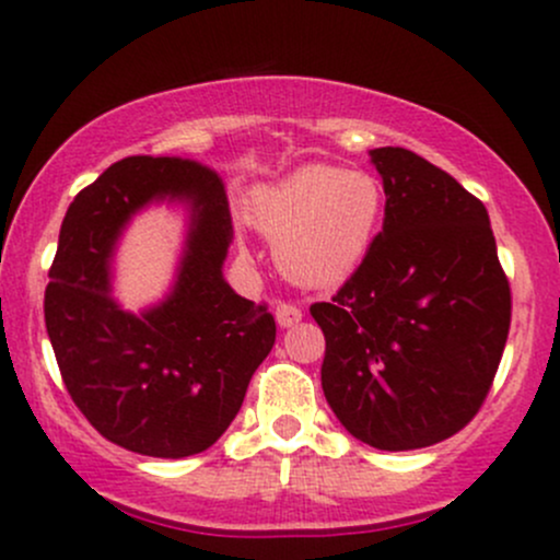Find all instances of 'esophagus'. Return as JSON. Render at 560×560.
I'll use <instances>...</instances> for the list:
<instances>
[{
	"label": "esophagus",
	"instance_id": "esophagus-1",
	"mask_svg": "<svg viewBox=\"0 0 560 560\" xmlns=\"http://www.w3.org/2000/svg\"><path fill=\"white\" fill-rule=\"evenodd\" d=\"M276 320H279V326H294V324H300L302 320V311L298 305H292V302H279V305H276Z\"/></svg>",
	"mask_w": 560,
	"mask_h": 560
}]
</instances>
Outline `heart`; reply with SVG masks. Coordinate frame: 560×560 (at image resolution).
Segmentation results:
<instances>
[{
	"mask_svg": "<svg viewBox=\"0 0 560 560\" xmlns=\"http://www.w3.org/2000/svg\"><path fill=\"white\" fill-rule=\"evenodd\" d=\"M384 186L374 173L305 165L244 197V221L276 240L281 273L305 287L345 281L374 244L384 215Z\"/></svg>",
	"mask_w": 560,
	"mask_h": 560,
	"instance_id": "1",
	"label": "heart"
}]
</instances>
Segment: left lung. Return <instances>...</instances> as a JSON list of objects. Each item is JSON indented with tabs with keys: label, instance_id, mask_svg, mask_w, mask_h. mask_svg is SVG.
<instances>
[{
	"label": "left lung",
	"instance_id": "left-lung-1",
	"mask_svg": "<svg viewBox=\"0 0 560 560\" xmlns=\"http://www.w3.org/2000/svg\"><path fill=\"white\" fill-rule=\"evenodd\" d=\"M384 226L329 302L320 384L334 416L376 450L436 445L479 413L511 329L490 215L450 173L402 147L371 150Z\"/></svg>",
	"mask_w": 560,
	"mask_h": 560
}]
</instances>
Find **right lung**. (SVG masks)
Segmentation results:
<instances>
[{
  "mask_svg": "<svg viewBox=\"0 0 560 560\" xmlns=\"http://www.w3.org/2000/svg\"><path fill=\"white\" fill-rule=\"evenodd\" d=\"M152 198L189 203L190 234L170 298L133 317L112 300L109 266L119 231ZM231 240L221 176L197 160L124 158L70 202L44 320L68 395L105 440L186 458L240 413L276 342V320L223 279Z\"/></svg>",
  "mask_w": 560,
  "mask_h": 560,
  "instance_id": "obj_1",
  "label": "right lung"
}]
</instances>
